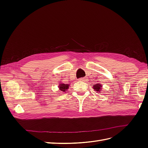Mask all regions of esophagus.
<instances>
[{
  "label": "esophagus",
  "instance_id": "1",
  "mask_svg": "<svg viewBox=\"0 0 148 148\" xmlns=\"http://www.w3.org/2000/svg\"><path fill=\"white\" fill-rule=\"evenodd\" d=\"M79 80L81 82H86V79L85 78H79Z\"/></svg>",
  "mask_w": 148,
  "mask_h": 148
}]
</instances>
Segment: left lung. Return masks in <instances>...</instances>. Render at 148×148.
<instances>
[{
    "mask_svg": "<svg viewBox=\"0 0 148 148\" xmlns=\"http://www.w3.org/2000/svg\"><path fill=\"white\" fill-rule=\"evenodd\" d=\"M93 89H95V91H97L98 92H99L102 90V85L100 83H97L95 85H93Z\"/></svg>",
    "mask_w": 148,
    "mask_h": 148,
    "instance_id": "obj_1",
    "label": "left lung"
}]
</instances>
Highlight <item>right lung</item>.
<instances>
[{
	"label": "right lung",
	"mask_w": 148,
	"mask_h": 148,
	"mask_svg": "<svg viewBox=\"0 0 148 148\" xmlns=\"http://www.w3.org/2000/svg\"><path fill=\"white\" fill-rule=\"evenodd\" d=\"M69 86H70V84H64V83H59V88L60 91H62V92H66V91H67V89H68L69 88Z\"/></svg>",
	"instance_id": "1"
}]
</instances>
